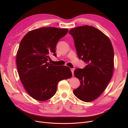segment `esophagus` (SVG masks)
<instances>
[{
    "instance_id": "esophagus-1",
    "label": "esophagus",
    "mask_w": 128,
    "mask_h": 128,
    "mask_svg": "<svg viewBox=\"0 0 128 128\" xmlns=\"http://www.w3.org/2000/svg\"><path fill=\"white\" fill-rule=\"evenodd\" d=\"M70 70H71V72H72V75H74V68H70Z\"/></svg>"
}]
</instances>
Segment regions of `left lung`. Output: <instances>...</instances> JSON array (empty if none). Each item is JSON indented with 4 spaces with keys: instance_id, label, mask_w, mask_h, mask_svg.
Wrapping results in <instances>:
<instances>
[{
    "instance_id": "1",
    "label": "left lung",
    "mask_w": 128,
    "mask_h": 128,
    "mask_svg": "<svg viewBox=\"0 0 128 128\" xmlns=\"http://www.w3.org/2000/svg\"><path fill=\"white\" fill-rule=\"evenodd\" d=\"M78 58L87 64L76 69L75 76L80 86L73 92L79 100L90 102L104 91L112 76L114 52L110 38L93 26L84 25L71 29Z\"/></svg>"
}]
</instances>
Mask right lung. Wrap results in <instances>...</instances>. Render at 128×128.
I'll use <instances>...</instances> for the list:
<instances>
[{"mask_svg":"<svg viewBox=\"0 0 128 128\" xmlns=\"http://www.w3.org/2000/svg\"><path fill=\"white\" fill-rule=\"evenodd\" d=\"M68 28H42L30 31L20 42L16 63L20 80L28 94L45 101L55 94L58 82L72 76L68 66L48 62L49 55L56 56V45L68 32Z\"/></svg>","mask_w":128,"mask_h":128,"instance_id":"add662e5","label":"right lung"}]
</instances>
